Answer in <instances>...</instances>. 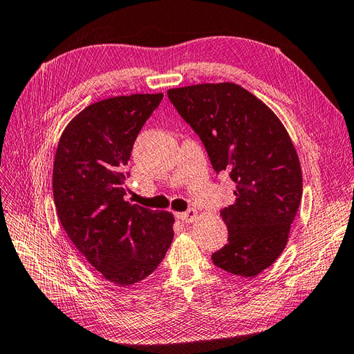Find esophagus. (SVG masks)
Masks as SVG:
<instances>
[{
  "label": "esophagus",
  "mask_w": 354,
  "mask_h": 354,
  "mask_svg": "<svg viewBox=\"0 0 354 354\" xmlns=\"http://www.w3.org/2000/svg\"><path fill=\"white\" fill-rule=\"evenodd\" d=\"M198 216H199V212L196 209H187L186 212H178L177 218L183 223H192L198 218Z\"/></svg>",
  "instance_id": "34e87169"
}]
</instances>
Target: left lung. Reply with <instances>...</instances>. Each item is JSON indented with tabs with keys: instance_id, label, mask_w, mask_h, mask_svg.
I'll use <instances>...</instances> for the list:
<instances>
[{
	"instance_id": "8db88e82",
	"label": "left lung",
	"mask_w": 354,
	"mask_h": 354,
	"mask_svg": "<svg viewBox=\"0 0 354 354\" xmlns=\"http://www.w3.org/2000/svg\"><path fill=\"white\" fill-rule=\"evenodd\" d=\"M167 94L199 136L212 168L226 169L236 183L234 202L221 211L229 243L212 254V263L254 277L279 259L301 202L291 137L269 106L238 84H196Z\"/></svg>"
}]
</instances>
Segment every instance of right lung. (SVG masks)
Returning <instances> with one entry per match:
<instances>
[{
  "label": "right lung",
  "mask_w": 354,
  "mask_h": 354,
  "mask_svg": "<svg viewBox=\"0 0 354 354\" xmlns=\"http://www.w3.org/2000/svg\"><path fill=\"white\" fill-rule=\"evenodd\" d=\"M162 93L95 102L62 133L53 167L57 217L106 281L130 286L155 272L174 238V217L124 201V169Z\"/></svg>",
  "instance_id": "right-lung-1"
}]
</instances>
